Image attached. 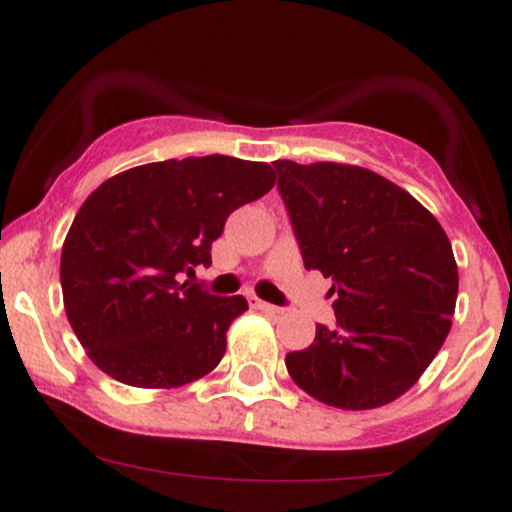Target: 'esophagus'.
Listing matches in <instances>:
<instances>
[{"mask_svg": "<svg viewBox=\"0 0 512 512\" xmlns=\"http://www.w3.org/2000/svg\"><path fill=\"white\" fill-rule=\"evenodd\" d=\"M248 303H250V308H252V310H264V313H274V315L284 313V310L276 308V305L267 303V301H262V298H257L255 293H250V296H248Z\"/></svg>", "mask_w": 512, "mask_h": 512, "instance_id": "34e87169", "label": "esophagus"}]
</instances>
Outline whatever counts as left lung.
<instances>
[{
  "instance_id": "obj_1",
  "label": "left lung",
  "mask_w": 512,
  "mask_h": 512,
  "mask_svg": "<svg viewBox=\"0 0 512 512\" xmlns=\"http://www.w3.org/2000/svg\"><path fill=\"white\" fill-rule=\"evenodd\" d=\"M305 269L330 276L337 325L286 356L293 383L337 409L395 402L450 332L457 262L443 226L383 175L349 163L274 161Z\"/></svg>"
}]
</instances>
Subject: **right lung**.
<instances>
[{
    "instance_id": "1",
    "label": "right lung",
    "mask_w": 512,
    "mask_h": 512,
    "mask_svg": "<svg viewBox=\"0 0 512 512\" xmlns=\"http://www.w3.org/2000/svg\"><path fill=\"white\" fill-rule=\"evenodd\" d=\"M274 180L267 163L190 156L129 168L86 197L64 238L60 281L69 325L105 375L170 390L219 366L248 301L180 276L209 267L228 214Z\"/></svg>"
}]
</instances>
